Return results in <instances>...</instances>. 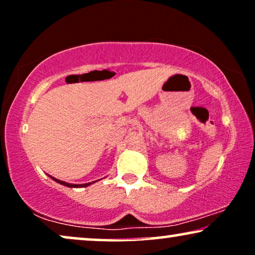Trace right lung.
<instances>
[{"instance_id":"1","label":"right lung","mask_w":255,"mask_h":255,"mask_svg":"<svg viewBox=\"0 0 255 255\" xmlns=\"http://www.w3.org/2000/svg\"><path fill=\"white\" fill-rule=\"evenodd\" d=\"M52 177V176H51ZM52 179L53 180H55L57 181L58 183H60V184H64V186H66V187H69V188H78V187H87V186H89L90 184V182L89 183H85V184H72V183H67V182H64V181H60V180H57V179H54V177H52Z\"/></svg>"}]
</instances>
